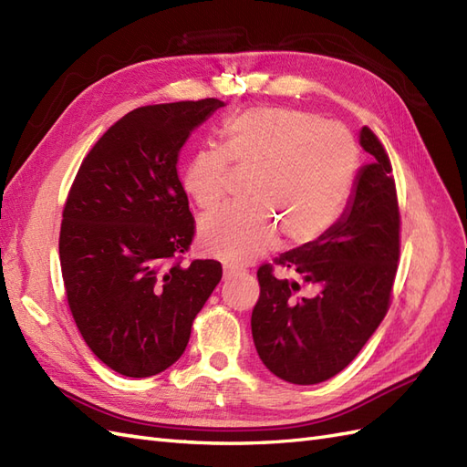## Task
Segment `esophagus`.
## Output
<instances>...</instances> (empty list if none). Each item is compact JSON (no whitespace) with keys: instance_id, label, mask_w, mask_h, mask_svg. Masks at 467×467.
Segmentation results:
<instances>
[{"instance_id":"esophagus-1","label":"esophagus","mask_w":467,"mask_h":467,"mask_svg":"<svg viewBox=\"0 0 467 467\" xmlns=\"http://www.w3.org/2000/svg\"><path fill=\"white\" fill-rule=\"evenodd\" d=\"M238 274H241V270L234 268V266H229V265L223 266V280H231V278L238 276Z\"/></svg>"}]
</instances>
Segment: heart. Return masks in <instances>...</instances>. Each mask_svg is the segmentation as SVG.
I'll list each match as a JSON object with an SVG mask.
<instances>
[{
  "label": "heart",
  "mask_w": 467,
  "mask_h": 467,
  "mask_svg": "<svg viewBox=\"0 0 467 467\" xmlns=\"http://www.w3.org/2000/svg\"><path fill=\"white\" fill-rule=\"evenodd\" d=\"M223 148H199L183 187L199 207L219 205L236 170L253 171L246 205H226L199 221V244L231 265H248L274 246L307 244L336 224L351 197L358 151L353 136L317 114L254 106L226 119ZM277 223H274L273 221Z\"/></svg>",
  "instance_id": "1"
}]
</instances>
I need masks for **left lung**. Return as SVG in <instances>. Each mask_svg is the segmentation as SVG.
<instances>
[{
    "label": "left lung",
    "mask_w": 467,
    "mask_h": 467,
    "mask_svg": "<svg viewBox=\"0 0 467 467\" xmlns=\"http://www.w3.org/2000/svg\"><path fill=\"white\" fill-rule=\"evenodd\" d=\"M361 148L373 155L358 167L339 221L317 241L276 258L284 270L317 285L296 297L300 282L258 268L260 297L253 339L270 373L294 385H317L348 367L385 317L399 262V202L390 160L367 126Z\"/></svg>",
    "instance_id": "8db88e82"
}]
</instances>
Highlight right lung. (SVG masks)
<instances>
[{
  "mask_svg": "<svg viewBox=\"0 0 467 467\" xmlns=\"http://www.w3.org/2000/svg\"><path fill=\"white\" fill-rule=\"evenodd\" d=\"M224 102L143 106L82 161L63 211L58 256L82 339L124 377L158 375L183 355L223 268L171 262L195 234L177 161L191 131Z\"/></svg>",
  "mask_w": 467,
  "mask_h": 467,
  "instance_id": "1",
  "label": "right lung"
}]
</instances>
